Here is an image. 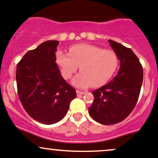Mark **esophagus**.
Instances as JSON below:
<instances>
[{"label":"esophagus","instance_id":"esophagus-1","mask_svg":"<svg viewBox=\"0 0 158 158\" xmlns=\"http://www.w3.org/2000/svg\"><path fill=\"white\" fill-rule=\"evenodd\" d=\"M76 93H77V96H80V95H82V94H84V93H85V92H84V91H81V90H76Z\"/></svg>","mask_w":158,"mask_h":158}]
</instances>
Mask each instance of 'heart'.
<instances>
[{
  "instance_id": "1",
  "label": "heart",
  "mask_w": 158,
  "mask_h": 158,
  "mask_svg": "<svg viewBox=\"0 0 158 158\" xmlns=\"http://www.w3.org/2000/svg\"><path fill=\"white\" fill-rule=\"evenodd\" d=\"M56 61L65 79L71 78L80 67L81 72L72 80V84L82 89L91 84L99 87L106 84L118 66V56L113 51L87 44L71 47L69 54L58 51Z\"/></svg>"
}]
</instances>
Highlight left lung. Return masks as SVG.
I'll return each instance as SVG.
<instances>
[{"instance_id": "left-lung-1", "label": "left lung", "mask_w": 158, "mask_h": 158, "mask_svg": "<svg viewBox=\"0 0 158 158\" xmlns=\"http://www.w3.org/2000/svg\"><path fill=\"white\" fill-rule=\"evenodd\" d=\"M120 60L116 77L94 90V100L88 112L97 122L104 125L124 121L135 107L143 82V69L137 56L130 48L109 40Z\"/></svg>"}]
</instances>
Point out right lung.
<instances>
[{
  "label": "right lung",
  "mask_w": 158,
  "mask_h": 158,
  "mask_svg": "<svg viewBox=\"0 0 158 158\" xmlns=\"http://www.w3.org/2000/svg\"><path fill=\"white\" fill-rule=\"evenodd\" d=\"M58 40H48L27 51L17 65L19 99L35 121L53 124L64 118L75 89L65 81L56 61Z\"/></svg>",
  "instance_id": "add662e5"
}]
</instances>
